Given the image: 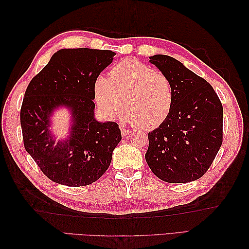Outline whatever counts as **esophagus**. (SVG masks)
<instances>
[{"instance_id": "obj_1", "label": "esophagus", "mask_w": 249, "mask_h": 249, "mask_svg": "<svg viewBox=\"0 0 249 249\" xmlns=\"http://www.w3.org/2000/svg\"><path fill=\"white\" fill-rule=\"evenodd\" d=\"M131 131L133 130H130V129H127V128H125V127H122V129H121V133H122V135L123 136H127V135H129Z\"/></svg>"}]
</instances>
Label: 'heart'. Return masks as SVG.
Listing matches in <instances>:
<instances>
[{
  "instance_id": "1",
  "label": "heart",
  "mask_w": 249,
  "mask_h": 249,
  "mask_svg": "<svg viewBox=\"0 0 249 249\" xmlns=\"http://www.w3.org/2000/svg\"><path fill=\"white\" fill-rule=\"evenodd\" d=\"M95 99L108 118L126 105L123 120L138 128L152 130L167 120L174 103L173 84L167 75L135 59L119 62L109 78L99 76L94 84Z\"/></svg>"
}]
</instances>
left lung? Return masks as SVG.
I'll use <instances>...</instances> for the list:
<instances>
[{
    "label": "left lung",
    "instance_id": "obj_1",
    "mask_svg": "<svg viewBox=\"0 0 249 249\" xmlns=\"http://www.w3.org/2000/svg\"><path fill=\"white\" fill-rule=\"evenodd\" d=\"M150 63L170 78L174 103L167 120L149 133L145 160L161 181H196L223 143V106L212 86L179 61L156 54Z\"/></svg>",
    "mask_w": 249,
    "mask_h": 249
}]
</instances>
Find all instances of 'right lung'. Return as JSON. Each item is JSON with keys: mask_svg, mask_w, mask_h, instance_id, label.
Here are the masks:
<instances>
[{"mask_svg": "<svg viewBox=\"0 0 249 249\" xmlns=\"http://www.w3.org/2000/svg\"><path fill=\"white\" fill-rule=\"evenodd\" d=\"M111 50L61 49L26 89L20 112L23 143L51 181L71 187L94 183L109 168L122 139L115 122L95 119L94 84L113 61ZM67 108L71 125L56 141L54 112Z\"/></svg>", "mask_w": 249, "mask_h": 249, "instance_id": "1", "label": "right lung"}]
</instances>
